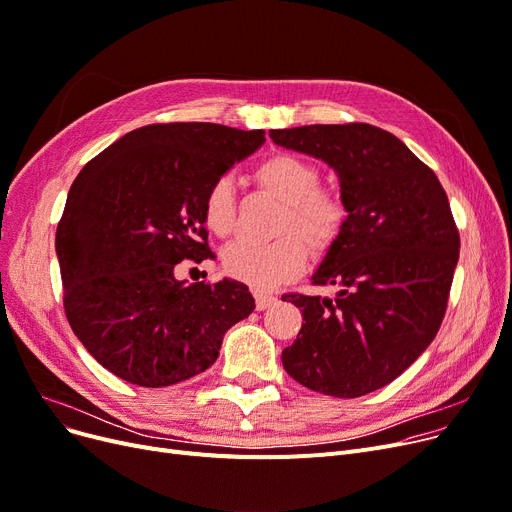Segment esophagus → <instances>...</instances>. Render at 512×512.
<instances>
[{
    "mask_svg": "<svg viewBox=\"0 0 512 512\" xmlns=\"http://www.w3.org/2000/svg\"><path fill=\"white\" fill-rule=\"evenodd\" d=\"M253 295H255V305H257V309H259V311H261V309H268L270 305H274V303L278 301V297H276V295L263 293V291H255Z\"/></svg>",
    "mask_w": 512,
    "mask_h": 512,
    "instance_id": "esophagus-1",
    "label": "esophagus"
}]
</instances>
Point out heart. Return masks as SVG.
Here are the masks:
<instances>
[{"instance_id": "obj_1", "label": "heart", "mask_w": 512, "mask_h": 512, "mask_svg": "<svg viewBox=\"0 0 512 512\" xmlns=\"http://www.w3.org/2000/svg\"><path fill=\"white\" fill-rule=\"evenodd\" d=\"M255 182L286 203L282 232L295 230L314 253H324L343 230L345 207L337 194L318 188L320 171L295 154H274L255 169ZM205 226L228 236L236 224V192L230 177H217L203 203ZM228 276L251 286L268 288L299 276L307 263V251L295 234L272 242L238 238L221 255Z\"/></svg>"}]
</instances>
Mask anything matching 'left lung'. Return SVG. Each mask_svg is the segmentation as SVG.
<instances>
[{
	"label": "left lung",
	"instance_id": "obj_1",
	"mask_svg": "<svg viewBox=\"0 0 512 512\" xmlns=\"http://www.w3.org/2000/svg\"><path fill=\"white\" fill-rule=\"evenodd\" d=\"M288 150L335 169L347 211L314 284L337 295H284L301 314L284 370L303 387L360 397L397 379L435 339L460 236L437 175L393 133L368 123L270 129Z\"/></svg>",
	"mask_w": 512,
	"mask_h": 512
}]
</instances>
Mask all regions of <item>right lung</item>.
Returning <instances> with one entry per match:
<instances>
[{
  "label": "right lung",
  "instance_id": "right-lung-1",
  "mask_svg": "<svg viewBox=\"0 0 512 512\" xmlns=\"http://www.w3.org/2000/svg\"><path fill=\"white\" fill-rule=\"evenodd\" d=\"M263 142V129L146 125L77 175L56 230L64 311L83 347L119 379L140 387L192 379L255 309L247 284H188L173 272L184 259H207L205 194Z\"/></svg>",
  "mask_w": 512,
  "mask_h": 512
}]
</instances>
